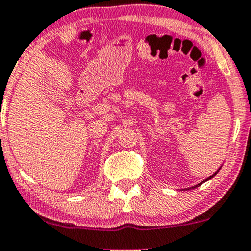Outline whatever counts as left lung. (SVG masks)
<instances>
[{"label":"left lung","mask_w":251,"mask_h":251,"mask_svg":"<svg viewBox=\"0 0 251 251\" xmlns=\"http://www.w3.org/2000/svg\"><path fill=\"white\" fill-rule=\"evenodd\" d=\"M219 169H220V168H219ZM219 169H218V170H217V172H216V173H214V174H213V175H212V176H210V177H207V178H206V180H205V181H202V182H206V181L211 180V178H212V177H213V176H216V174H217V173H218V172H219ZM202 182H201V183H199V184H197V186L192 187V188H197V187H199V186H200V184H202ZM188 189H189V188H188Z\"/></svg>","instance_id":"1"}]
</instances>
